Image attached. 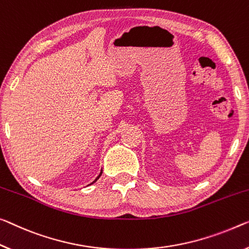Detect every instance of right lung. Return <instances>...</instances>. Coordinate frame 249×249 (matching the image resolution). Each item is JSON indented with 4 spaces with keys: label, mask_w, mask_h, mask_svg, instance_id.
Returning a JSON list of instances; mask_svg holds the SVG:
<instances>
[{
    "label": "right lung",
    "mask_w": 249,
    "mask_h": 249,
    "mask_svg": "<svg viewBox=\"0 0 249 249\" xmlns=\"http://www.w3.org/2000/svg\"><path fill=\"white\" fill-rule=\"evenodd\" d=\"M101 174H102V171H101V173H100V175H99V176H98V178H97V179H95V180H94V181H97V180H98V179H99V177H100V176H101ZM94 181H93V182H94ZM93 182H92V183H93Z\"/></svg>",
    "instance_id": "1"
}]
</instances>
